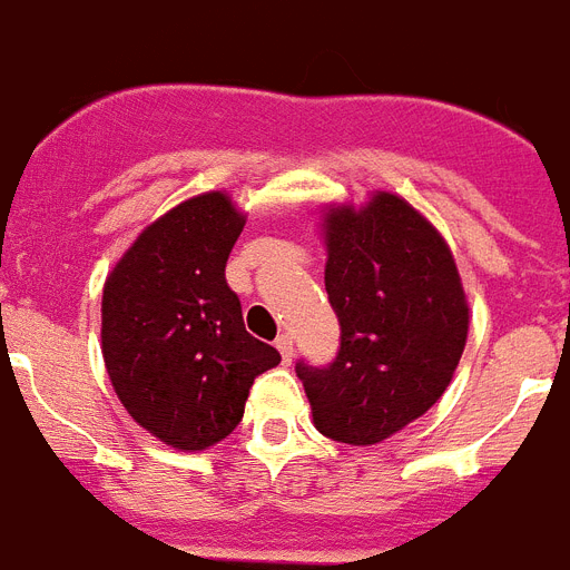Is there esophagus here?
Listing matches in <instances>:
<instances>
[{"mask_svg": "<svg viewBox=\"0 0 570 570\" xmlns=\"http://www.w3.org/2000/svg\"><path fill=\"white\" fill-rule=\"evenodd\" d=\"M275 348L281 351L284 363H289V360H293V336H289V333H281L275 340Z\"/></svg>", "mask_w": 570, "mask_h": 570, "instance_id": "1", "label": "esophagus"}]
</instances>
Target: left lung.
Returning <instances> with one entry per match:
<instances>
[{
  "mask_svg": "<svg viewBox=\"0 0 570 570\" xmlns=\"http://www.w3.org/2000/svg\"><path fill=\"white\" fill-rule=\"evenodd\" d=\"M322 234L340 354L327 368L301 360L295 374L318 433L377 445L448 390L469 340V298L445 237L395 193L331 205Z\"/></svg>",
  "mask_w": 570,
  "mask_h": 570,
  "instance_id": "8db88e82",
  "label": "left lung"
}]
</instances>
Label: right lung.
I'll list each match as a JSON object with an SVG mask.
<instances>
[{
  "label": "right lung",
  "instance_id": "1",
  "mask_svg": "<svg viewBox=\"0 0 570 570\" xmlns=\"http://www.w3.org/2000/svg\"><path fill=\"white\" fill-rule=\"evenodd\" d=\"M245 216L213 189L155 219L101 293V357L137 424L164 445L205 451L243 419L257 374L281 363L243 325L225 263Z\"/></svg>",
  "mask_w": 570,
  "mask_h": 570
}]
</instances>
